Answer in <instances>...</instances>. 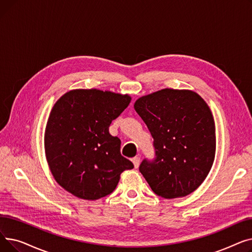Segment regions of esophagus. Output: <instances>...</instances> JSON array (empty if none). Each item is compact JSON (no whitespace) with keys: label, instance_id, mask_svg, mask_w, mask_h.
<instances>
[{"label":"esophagus","instance_id":"esophagus-1","mask_svg":"<svg viewBox=\"0 0 252 252\" xmlns=\"http://www.w3.org/2000/svg\"><path fill=\"white\" fill-rule=\"evenodd\" d=\"M140 161H141V158H140L139 156H136V157H134V158H133V163H134V165H135V167H136V168H138V167H139V165H140Z\"/></svg>","mask_w":252,"mask_h":252}]
</instances>
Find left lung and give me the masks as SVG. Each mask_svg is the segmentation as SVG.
<instances>
[{
	"label": "left lung",
	"instance_id": "left-lung-1",
	"mask_svg": "<svg viewBox=\"0 0 252 252\" xmlns=\"http://www.w3.org/2000/svg\"><path fill=\"white\" fill-rule=\"evenodd\" d=\"M134 107L154 140L156 157L139 167L152 191L166 199L194 192L216 155L215 119L206 102L193 91L163 89L139 98Z\"/></svg>",
	"mask_w": 252,
	"mask_h": 252
}]
</instances>
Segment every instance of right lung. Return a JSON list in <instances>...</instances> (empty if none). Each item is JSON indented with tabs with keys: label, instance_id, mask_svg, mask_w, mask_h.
Masks as SVG:
<instances>
[{
	"label": "right lung",
	"instance_id": "add662e5",
	"mask_svg": "<svg viewBox=\"0 0 252 252\" xmlns=\"http://www.w3.org/2000/svg\"><path fill=\"white\" fill-rule=\"evenodd\" d=\"M131 98L109 91L72 90L53 106L45 130V152L60 186L86 200L114 191L133 162L121 154V140L109 134L113 119Z\"/></svg>",
	"mask_w": 252,
	"mask_h": 252
}]
</instances>
